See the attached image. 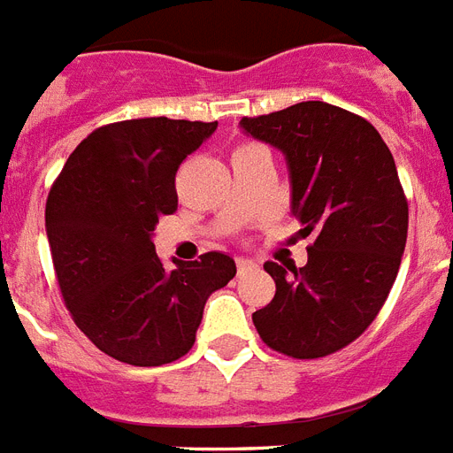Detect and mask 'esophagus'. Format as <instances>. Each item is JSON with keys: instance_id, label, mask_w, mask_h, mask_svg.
I'll return each mask as SVG.
<instances>
[{"instance_id": "1", "label": "esophagus", "mask_w": 453, "mask_h": 453, "mask_svg": "<svg viewBox=\"0 0 453 453\" xmlns=\"http://www.w3.org/2000/svg\"><path fill=\"white\" fill-rule=\"evenodd\" d=\"M257 264L252 262V259H243V257H238L236 259V269H238V273H245V271H250V269H255Z\"/></svg>"}]
</instances>
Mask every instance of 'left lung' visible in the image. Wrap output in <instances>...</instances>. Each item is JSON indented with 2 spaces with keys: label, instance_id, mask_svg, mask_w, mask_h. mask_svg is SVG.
I'll list each match as a JSON object with an SVG mask.
<instances>
[{
  "label": "left lung",
  "instance_id": "8db88e82",
  "mask_svg": "<svg viewBox=\"0 0 453 453\" xmlns=\"http://www.w3.org/2000/svg\"><path fill=\"white\" fill-rule=\"evenodd\" d=\"M241 128L283 154L289 212L316 231L306 266L264 264L276 295L252 323L285 356H329L370 327L400 271L410 210L393 154L370 121L320 100Z\"/></svg>",
  "mask_w": 453,
  "mask_h": 453
}]
</instances>
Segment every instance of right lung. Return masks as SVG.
Wrapping results in <instances>:
<instances>
[{
  "label": "right lung",
  "mask_w": 453,
  "mask_h": 453,
  "mask_svg": "<svg viewBox=\"0 0 453 453\" xmlns=\"http://www.w3.org/2000/svg\"><path fill=\"white\" fill-rule=\"evenodd\" d=\"M217 121L133 119L93 130L72 151L46 201L58 285L83 334L135 367L173 363L196 342L208 296L236 276L226 252L165 269L158 217L177 210L175 175Z\"/></svg>",
  "instance_id": "right-lung-1"
}]
</instances>
